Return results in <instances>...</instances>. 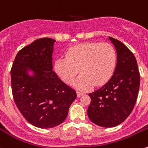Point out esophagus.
I'll return each instance as SVG.
<instances>
[{
	"mask_svg": "<svg viewBox=\"0 0 148 148\" xmlns=\"http://www.w3.org/2000/svg\"><path fill=\"white\" fill-rule=\"evenodd\" d=\"M84 94L83 93H82V92H79V91H77V97H80L81 96H83V95Z\"/></svg>",
	"mask_w": 148,
	"mask_h": 148,
	"instance_id": "obj_1",
	"label": "esophagus"
}]
</instances>
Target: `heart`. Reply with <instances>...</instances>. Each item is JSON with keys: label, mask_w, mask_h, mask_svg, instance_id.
Segmentation results:
<instances>
[{"label": "heart", "mask_w": 148, "mask_h": 148, "mask_svg": "<svg viewBox=\"0 0 148 148\" xmlns=\"http://www.w3.org/2000/svg\"><path fill=\"white\" fill-rule=\"evenodd\" d=\"M66 58L55 61V71L67 84H71L79 72L75 86L87 90L94 85L101 86L110 79L114 72L117 55L109 43L84 42L70 48Z\"/></svg>", "instance_id": "heart-1"}]
</instances>
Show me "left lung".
<instances>
[{"mask_svg": "<svg viewBox=\"0 0 148 148\" xmlns=\"http://www.w3.org/2000/svg\"><path fill=\"white\" fill-rule=\"evenodd\" d=\"M117 52V63L110 80L93 93L87 114L92 122L112 127L124 122L132 112L140 88L137 60L128 47L109 36Z\"/></svg>", "mask_w": 148, "mask_h": 148, "instance_id": "left-lung-1", "label": "left lung"}]
</instances>
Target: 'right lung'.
<instances>
[{
  "instance_id": "right-lung-1",
  "label": "right lung",
  "mask_w": 148,
  "mask_h": 148,
  "mask_svg": "<svg viewBox=\"0 0 148 148\" xmlns=\"http://www.w3.org/2000/svg\"><path fill=\"white\" fill-rule=\"evenodd\" d=\"M55 39L41 38L19 50L11 70L16 105L29 123L52 128L65 121L76 92L52 71ZM30 68L34 76L27 74Z\"/></svg>"
}]
</instances>
